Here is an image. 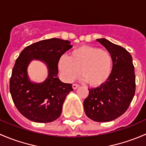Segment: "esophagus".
<instances>
[{
    "label": "esophagus",
    "instance_id": "1",
    "mask_svg": "<svg viewBox=\"0 0 146 146\" xmlns=\"http://www.w3.org/2000/svg\"><path fill=\"white\" fill-rule=\"evenodd\" d=\"M72 87H73V90H76L79 87V85H78V84H73Z\"/></svg>",
    "mask_w": 146,
    "mask_h": 146
}]
</instances>
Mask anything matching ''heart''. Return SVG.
<instances>
[{
  "label": "heart",
  "instance_id": "obj_1",
  "mask_svg": "<svg viewBox=\"0 0 146 146\" xmlns=\"http://www.w3.org/2000/svg\"><path fill=\"white\" fill-rule=\"evenodd\" d=\"M112 66L111 54L105 49L90 46H82L71 51L70 57L62 56L58 62L61 77L72 82L80 73L92 86H99L107 80Z\"/></svg>",
  "mask_w": 146,
  "mask_h": 146
}]
</instances>
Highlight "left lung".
<instances>
[{
    "label": "left lung",
    "instance_id": "obj_1",
    "mask_svg": "<svg viewBox=\"0 0 146 146\" xmlns=\"http://www.w3.org/2000/svg\"><path fill=\"white\" fill-rule=\"evenodd\" d=\"M111 54L112 70L100 86L88 89L84 100L85 114L97 122L114 120L127 110L136 91V76L132 56L121 46L106 39H97Z\"/></svg>",
    "mask_w": 146,
    "mask_h": 146
}]
</instances>
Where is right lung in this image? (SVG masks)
Masks as SVG:
<instances>
[{
	"label": "right lung",
	"instance_id": "right-lung-1",
	"mask_svg": "<svg viewBox=\"0 0 146 146\" xmlns=\"http://www.w3.org/2000/svg\"><path fill=\"white\" fill-rule=\"evenodd\" d=\"M72 47L70 42L57 38L40 41L22 51L12 71L10 92L13 102L25 117L38 123H48L61 116L72 84L59 80L58 62L61 56ZM33 59L45 62L48 77L42 84L31 82L28 78V65Z\"/></svg>",
	"mask_w": 146,
	"mask_h": 146
}]
</instances>
